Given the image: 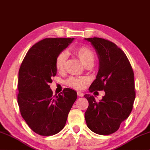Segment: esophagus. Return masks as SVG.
<instances>
[{
  "label": "esophagus",
  "instance_id": "esophagus-1",
  "mask_svg": "<svg viewBox=\"0 0 150 150\" xmlns=\"http://www.w3.org/2000/svg\"><path fill=\"white\" fill-rule=\"evenodd\" d=\"M77 96H79V97H83V96H84V93L81 91H77Z\"/></svg>",
  "mask_w": 150,
  "mask_h": 150
}]
</instances>
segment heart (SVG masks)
<instances>
[{"label":"heart","mask_w":150,"mask_h":150,"mask_svg":"<svg viewBox=\"0 0 150 150\" xmlns=\"http://www.w3.org/2000/svg\"><path fill=\"white\" fill-rule=\"evenodd\" d=\"M73 52L79 58L82 64L86 66H93L96 61V56L94 52L86 46H79L73 49ZM67 55L66 52L59 53L56 57L55 67L59 72H63L65 69ZM88 79L86 77H71L66 81V84L74 89L80 90L84 88V84L87 83Z\"/></svg>","instance_id":"heart-1"}]
</instances>
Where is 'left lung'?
I'll return each mask as SVG.
<instances>
[{
    "mask_svg": "<svg viewBox=\"0 0 150 150\" xmlns=\"http://www.w3.org/2000/svg\"><path fill=\"white\" fill-rule=\"evenodd\" d=\"M99 59V71L88 90L105 91L99 102L90 94L84 113L87 127L94 133L109 135L129 117L136 97L134 71L125 52L114 43L98 37L88 38Z\"/></svg>",
    "mask_w": 150,
    "mask_h": 150,
    "instance_id": "left-lung-1",
    "label": "left lung"
}]
</instances>
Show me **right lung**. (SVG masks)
<instances>
[{
    "instance_id": "1",
    "label": "right lung",
    "mask_w": 150,
    "mask_h": 150,
    "mask_svg": "<svg viewBox=\"0 0 150 150\" xmlns=\"http://www.w3.org/2000/svg\"><path fill=\"white\" fill-rule=\"evenodd\" d=\"M73 39L45 38L30 48L21 65L17 96L21 114L30 128L41 136L54 135L64 127L77 99L76 91L69 88L53 96L49 85L57 74V56Z\"/></svg>"
}]
</instances>
